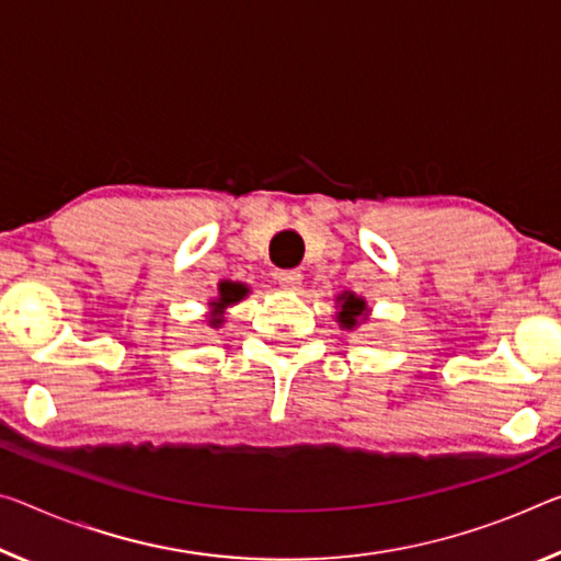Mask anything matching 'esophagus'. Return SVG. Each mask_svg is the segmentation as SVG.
Returning <instances> with one entry per match:
<instances>
[{
  "mask_svg": "<svg viewBox=\"0 0 561 561\" xmlns=\"http://www.w3.org/2000/svg\"><path fill=\"white\" fill-rule=\"evenodd\" d=\"M277 282L287 291H295V289H299V284H301V272L299 270H282L277 274Z\"/></svg>",
  "mask_w": 561,
  "mask_h": 561,
  "instance_id": "esophagus-1",
  "label": "esophagus"
}]
</instances>
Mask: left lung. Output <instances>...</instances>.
<instances>
[{
  "instance_id": "left-lung-1",
  "label": "left lung",
  "mask_w": 561,
  "mask_h": 561,
  "mask_svg": "<svg viewBox=\"0 0 561 561\" xmlns=\"http://www.w3.org/2000/svg\"><path fill=\"white\" fill-rule=\"evenodd\" d=\"M336 305H340V312H336V322L344 329H354L364 317H367V301L354 295V291H344V295L336 297Z\"/></svg>"
}]
</instances>
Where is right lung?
<instances>
[{
    "instance_id": "obj_1",
    "label": "right lung",
    "mask_w": 561,
    "mask_h": 561,
    "mask_svg": "<svg viewBox=\"0 0 561 561\" xmlns=\"http://www.w3.org/2000/svg\"><path fill=\"white\" fill-rule=\"evenodd\" d=\"M249 295V287L242 282H219V297L209 301L211 307V314H209V327H219L225 319H221V314H225L227 307L237 305V301H242L244 297Z\"/></svg>"
}]
</instances>
